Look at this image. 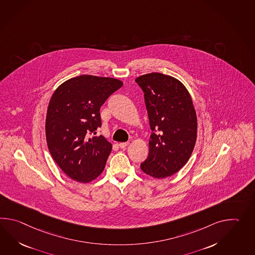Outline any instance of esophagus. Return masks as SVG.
<instances>
[{"instance_id":"34e87169","label":"esophagus","mask_w":255,"mask_h":255,"mask_svg":"<svg viewBox=\"0 0 255 255\" xmlns=\"http://www.w3.org/2000/svg\"><path fill=\"white\" fill-rule=\"evenodd\" d=\"M129 144V141H126V142H120L119 146L121 149H125L126 146H128Z\"/></svg>"}]
</instances>
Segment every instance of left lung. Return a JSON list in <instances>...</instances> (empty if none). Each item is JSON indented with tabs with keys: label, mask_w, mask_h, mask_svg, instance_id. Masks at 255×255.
I'll return each mask as SVG.
<instances>
[{
	"label": "left lung",
	"mask_w": 255,
	"mask_h": 255,
	"mask_svg": "<svg viewBox=\"0 0 255 255\" xmlns=\"http://www.w3.org/2000/svg\"><path fill=\"white\" fill-rule=\"evenodd\" d=\"M135 81L144 93L152 130L149 154L141 169L165 178L187 164L195 146L198 122L192 99L179 80L164 74H146Z\"/></svg>",
	"instance_id": "left-lung-1"
}]
</instances>
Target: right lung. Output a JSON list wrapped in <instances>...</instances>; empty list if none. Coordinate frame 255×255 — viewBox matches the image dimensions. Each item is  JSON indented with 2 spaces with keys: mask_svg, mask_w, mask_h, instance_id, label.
I'll list each match as a JSON object with an SVG mask.
<instances>
[{
  "mask_svg": "<svg viewBox=\"0 0 255 255\" xmlns=\"http://www.w3.org/2000/svg\"><path fill=\"white\" fill-rule=\"evenodd\" d=\"M123 82L81 75L57 88L49 102L45 135L52 157L70 178L88 183L105 167L112 144L96 134L102 127L100 109Z\"/></svg>",
  "mask_w": 255,
  "mask_h": 255,
  "instance_id": "1",
  "label": "right lung"
}]
</instances>
